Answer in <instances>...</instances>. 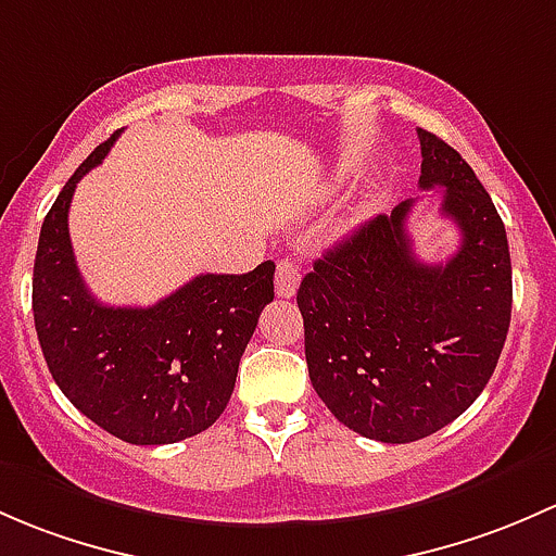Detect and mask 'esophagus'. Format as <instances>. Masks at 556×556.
Returning a JSON list of instances; mask_svg holds the SVG:
<instances>
[{
    "instance_id": "1",
    "label": "esophagus",
    "mask_w": 556,
    "mask_h": 556,
    "mask_svg": "<svg viewBox=\"0 0 556 556\" xmlns=\"http://www.w3.org/2000/svg\"><path fill=\"white\" fill-rule=\"evenodd\" d=\"M296 286H300V262L286 256V260L278 262V273H276L278 296L289 300V296H294Z\"/></svg>"
}]
</instances>
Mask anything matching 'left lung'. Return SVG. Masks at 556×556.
Listing matches in <instances>:
<instances>
[{
  "label": "left lung",
  "instance_id": "8db88e82",
  "mask_svg": "<svg viewBox=\"0 0 556 556\" xmlns=\"http://www.w3.org/2000/svg\"><path fill=\"white\" fill-rule=\"evenodd\" d=\"M417 139L420 187H444L442 214L460 230L455 254L417 260L415 200H404L326 249L296 291L320 402L388 444L431 437L477 402L511 320V256L492 198L439 136L420 128Z\"/></svg>",
  "mask_w": 556,
  "mask_h": 556
}]
</instances>
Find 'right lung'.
<instances>
[{"label": "right lung", "instance_id": "obj_1", "mask_svg": "<svg viewBox=\"0 0 556 556\" xmlns=\"http://www.w3.org/2000/svg\"><path fill=\"white\" fill-rule=\"evenodd\" d=\"M114 139L88 154L45 216L34 326L55 386L85 417L128 444H174L225 412L240 356L273 302L276 265L267 260L245 276L205 273L152 307L101 305L77 270L68 205Z\"/></svg>", "mask_w": 556, "mask_h": 556}]
</instances>
